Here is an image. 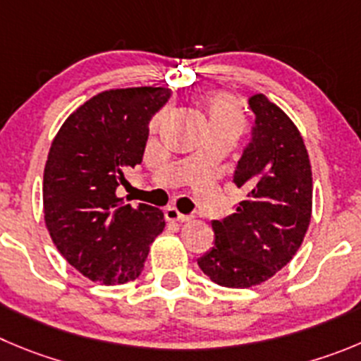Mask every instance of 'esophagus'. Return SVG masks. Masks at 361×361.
<instances>
[{
    "instance_id": "34e87169",
    "label": "esophagus",
    "mask_w": 361,
    "mask_h": 361,
    "mask_svg": "<svg viewBox=\"0 0 361 361\" xmlns=\"http://www.w3.org/2000/svg\"><path fill=\"white\" fill-rule=\"evenodd\" d=\"M165 219H167V221H178V222H185V221H188V215H183V214H180V212L176 210V208L174 207H167L165 208Z\"/></svg>"
}]
</instances>
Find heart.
<instances>
[{"mask_svg":"<svg viewBox=\"0 0 361 361\" xmlns=\"http://www.w3.org/2000/svg\"><path fill=\"white\" fill-rule=\"evenodd\" d=\"M212 123H235L240 126L242 116L237 103L228 96H217L210 103Z\"/></svg>","mask_w":361,"mask_h":361,"instance_id":"obj_1","label":"heart"}]
</instances>
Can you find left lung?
<instances>
[{"label": "left lung", "instance_id": "1", "mask_svg": "<svg viewBox=\"0 0 361 361\" xmlns=\"http://www.w3.org/2000/svg\"><path fill=\"white\" fill-rule=\"evenodd\" d=\"M251 140L233 183L244 188L235 214L212 222L214 247L197 260L214 283L249 288L294 258L312 219V165L298 126L264 94L249 97Z\"/></svg>", "mask_w": 361, "mask_h": 361}]
</instances>
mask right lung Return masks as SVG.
<instances>
[{
    "mask_svg": "<svg viewBox=\"0 0 361 361\" xmlns=\"http://www.w3.org/2000/svg\"><path fill=\"white\" fill-rule=\"evenodd\" d=\"M171 97L165 87L99 92L74 110L53 139L44 167V221L53 244L78 272L104 285L139 278L164 214L117 196L142 161L149 121Z\"/></svg>",
    "mask_w": 361,
    "mask_h": 361,
    "instance_id": "right-lung-1",
    "label": "right lung"
}]
</instances>
